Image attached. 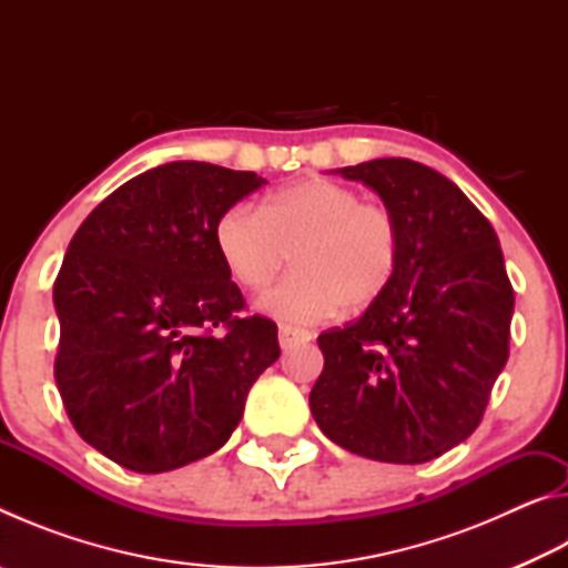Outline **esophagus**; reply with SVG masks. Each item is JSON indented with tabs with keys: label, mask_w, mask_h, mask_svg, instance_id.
<instances>
[{
	"label": "esophagus",
	"mask_w": 568,
	"mask_h": 568,
	"mask_svg": "<svg viewBox=\"0 0 568 568\" xmlns=\"http://www.w3.org/2000/svg\"><path fill=\"white\" fill-rule=\"evenodd\" d=\"M277 341H281V348L287 351V348H293V345H297V343L313 341V335L305 333V331H295V328H287V325H283V328L277 331Z\"/></svg>",
	"instance_id": "1"
}]
</instances>
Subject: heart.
<instances>
[{
	"label": "heart",
	"instance_id": "obj_1",
	"mask_svg": "<svg viewBox=\"0 0 568 568\" xmlns=\"http://www.w3.org/2000/svg\"><path fill=\"white\" fill-rule=\"evenodd\" d=\"M215 247L227 275L261 293L283 271L257 307L273 318L307 325L376 303L400 261V233L386 207L361 203L351 187L311 178L271 192L261 210L233 205L215 225Z\"/></svg>",
	"mask_w": 568,
	"mask_h": 568
}]
</instances>
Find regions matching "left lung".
<instances>
[{
    "instance_id": "1",
    "label": "left lung",
    "mask_w": 568,
    "mask_h": 568,
    "mask_svg": "<svg viewBox=\"0 0 568 568\" xmlns=\"http://www.w3.org/2000/svg\"><path fill=\"white\" fill-rule=\"evenodd\" d=\"M396 217L400 261L358 321L323 333L311 413L333 444L426 464L474 434L508 361L514 287L498 237L456 182L406 158L341 168Z\"/></svg>"
}]
</instances>
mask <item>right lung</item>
<instances>
[{"label":"right lung","mask_w":568,"mask_h":568,"mask_svg":"<svg viewBox=\"0 0 568 568\" xmlns=\"http://www.w3.org/2000/svg\"><path fill=\"white\" fill-rule=\"evenodd\" d=\"M265 180L180 160L124 182L77 230L54 283V381L72 426L122 468L162 474L215 454L277 325L237 318L215 247L225 210Z\"/></svg>","instance_id":"right-lung-1"}]
</instances>
